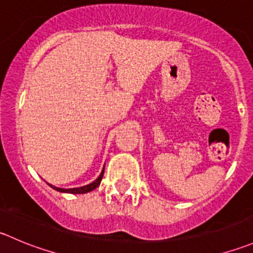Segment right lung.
I'll list each match as a JSON object with an SVG mask.
<instances>
[{
	"label": "right lung",
	"mask_w": 253,
	"mask_h": 253,
	"mask_svg": "<svg viewBox=\"0 0 253 253\" xmlns=\"http://www.w3.org/2000/svg\"><path fill=\"white\" fill-rule=\"evenodd\" d=\"M104 169H105V167H104ZM104 169H102L101 174H100L99 178H97L96 180H94L92 183L87 184V185H85V186H80V188L61 189V188H56V186H54V185H50V184H49V185H50L53 189H55V190H58V192H60V193H70V194H85V193L91 192V190H94V189H96L97 186L100 185L102 176H104Z\"/></svg>",
	"instance_id": "obj_1"
}]
</instances>
